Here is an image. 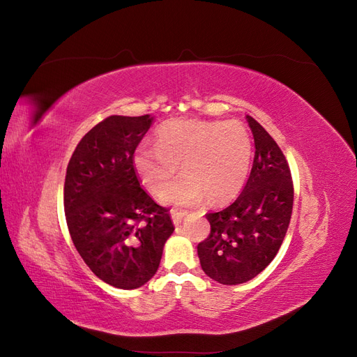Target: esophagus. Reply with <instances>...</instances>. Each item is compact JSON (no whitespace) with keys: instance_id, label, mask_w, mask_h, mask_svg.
<instances>
[{"instance_id":"obj_1","label":"esophagus","mask_w":357,"mask_h":357,"mask_svg":"<svg viewBox=\"0 0 357 357\" xmlns=\"http://www.w3.org/2000/svg\"><path fill=\"white\" fill-rule=\"evenodd\" d=\"M186 215H188V211H185V210H172L171 211V218H172L174 225H180Z\"/></svg>"}]
</instances>
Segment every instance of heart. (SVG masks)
I'll return each mask as SVG.
<instances>
[{"instance_id": "1", "label": "heart", "mask_w": 357, "mask_h": 357, "mask_svg": "<svg viewBox=\"0 0 357 357\" xmlns=\"http://www.w3.org/2000/svg\"><path fill=\"white\" fill-rule=\"evenodd\" d=\"M252 155L250 134L238 122L174 119L158 129V144L135 150L134 167L158 195L182 164L187 174L160 194L164 202L190 205L207 197L225 204L245 186Z\"/></svg>"}]
</instances>
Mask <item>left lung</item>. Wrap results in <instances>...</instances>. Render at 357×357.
<instances>
[{
    "label": "left lung",
    "mask_w": 357,
    "mask_h": 357,
    "mask_svg": "<svg viewBox=\"0 0 357 357\" xmlns=\"http://www.w3.org/2000/svg\"><path fill=\"white\" fill-rule=\"evenodd\" d=\"M245 119L256 149L250 177L231 205L205 214L211 232L198 244L204 273L226 286L245 283L271 264L294 207V185L282 149L252 116Z\"/></svg>",
    "instance_id": "obj_1"
}]
</instances>
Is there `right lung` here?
Returning a JSON list of instances; mask_svg holds the SVG:
<instances>
[{
    "instance_id": "add662e5",
    "label": "right lung",
    "mask_w": 357,
    "mask_h": 357,
    "mask_svg": "<svg viewBox=\"0 0 357 357\" xmlns=\"http://www.w3.org/2000/svg\"><path fill=\"white\" fill-rule=\"evenodd\" d=\"M153 119L107 117L80 139L67 167L71 240L91 271L117 289L146 284L174 232L168 210L142 189L134 169V152Z\"/></svg>"
}]
</instances>
